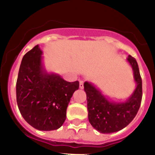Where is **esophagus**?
Instances as JSON below:
<instances>
[{"label": "esophagus", "instance_id": "34e87169", "mask_svg": "<svg viewBox=\"0 0 155 155\" xmlns=\"http://www.w3.org/2000/svg\"><path fill=\"white\" fill-rule=\"evenodd\" d=\"M79 87H80L81 89H83L84 88L83 81H80V82H79Z\"/></svg>", "mask_w": 155, "mask_h": 155}]
</instances>
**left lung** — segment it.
Returning a JSON list of instances; mask_svg holds the SVG:
<instances>
[{"label": "left lung", "instance_id": "8db88e82", "mask_svg": "<svg viewBox=\"0 0 155 155\" xmlns=\"http://www.w3.org/2000/svg\"><path fill=\"white\" fill-rule=\"evenodd\" d=\"M127 61L133 70L137 87L126 101H111L93 83L90 82L84 83L89 122L94 129L102 134H112L122 130L133 121L140 109L143 91L138 64L130 55L127 58Z\"/></svg>", "mask_w": 155, "mask_h": 155}]
</instances>
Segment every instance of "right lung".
I'll list each match as a JSON object with an SVG mask.
<instances>
[{
	"label": "right lung",
	"instance_id": "right-lung-1",
	"mask_svg": "<svg viewBox=\"0 0 155 155\" xmlns=\"http://www.w3.org/2000/svg\"><path fill=\"white\" fill-rule=\"evenodd\" d=\"M39 45L23 57L16 82V101L24 119L35 129L49 131L60 128L67 108L79 82H67L59 74L48 73Z\"/></svg>",
	"mask_w": 155,
	"mask_h": 155
}]
</instances>
